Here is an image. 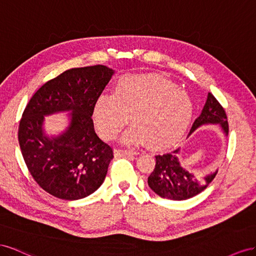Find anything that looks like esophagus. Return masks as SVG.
<instances>
[{"mask_svg":"<svg viewBox=\"0 0 256 256\" xmlns=\"http://www.w3.org/2000/svg\"><path fill=\"white\" fill-rule=\"evenodd\" d=\"M116 156H135L137 154L136 152L130 151V150H122V149H116L114 150Z\"/></svg>","mask_w":256,"mask_h":256,"instance_id":"34e87169","label":"esophagus"}]
</instances>
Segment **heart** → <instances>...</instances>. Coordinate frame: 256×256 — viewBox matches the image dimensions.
Wrapping results in <instances>:
<instances>
[{"mask_svg": "<svg viewBox=\"0 0 256 256\" xmlns=\"http://www.w3.org/2000/svg\"><path fill=\"white\" fill-rule=\"evenodd\" d=\"M193 104L188 94L170 80L151 75H128L116 80L110 96H100L93 106V120L100 136L112 140L128 121L126 144L147 142L162 149L184 135L191 121Z\"/></svg>", "mask_w": 256, "mask_h": 256, "instance_id": "obj_1", "label": "heart"}]
</instances>
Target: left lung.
Instances as JSON below:
<instances>
[{"label": "left lung", "instance_id": "obj_1", "mask_svg": "<svg viewBox=\"0 0 256 256\" xmlns=\"http://www.w3.org/2000/svg\"><path fill=\"white\" fill-rule=\"evenodd\" d=\"M202 124H220L224 133L228 134V116L218 100L208 93L206 104L197 118L190 134ZM179 149L156 156V167L148 177V184L153 192L163 198L184 200L200 194L216 177L218 172L200 178L182 168L178 160Z\"/></svg>", "mask_w": 256, "mask_h": 256}]
</instances>
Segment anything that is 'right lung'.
Listing matches in <instances>:
<instances>
[{"instance_id": "right-lung-1", "label": "right lung", "mask_w": 256, "mask_h": 256, "mask_svg": "<svg viewBox=\"0 0 256 256\" xmlns=\"http://www.w3.org/2000/svg\"><path fill=\"white\" fill-rule=\"evenodd\" d=\"M114 75L105 65L70 68L42 84L26 106L18 140L33 179L58 198L76 200L96 192L106 177L112 148L94 130L93 106ZM72 110L58 138L42 132L43 116Z\"/></svg>"}]
</instances>
